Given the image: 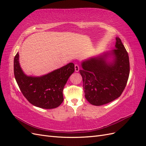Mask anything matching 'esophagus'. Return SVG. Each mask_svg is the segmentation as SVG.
<instances>
[{"label":"esophagus","instance_id":"obj_1","mask_svg":"<svg viewBox=\"0 0 146 146\" xmlns=\"http://www.w3.org/2000/svg\"><path fill=\"white\" fill-rule=\"evenodd\" d=\"M75 70H76V72H78L79 71V69H80V67H79V65L77 64H75Z\"/></svg>","mask_w":146,"mask_h":146}]
</instances>
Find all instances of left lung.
Segmentation results:
<instances>
[{
	"instance_id": "left-lung-1",
	"label": "left lung",
	"mask_w": 146,
	"mask_h": 146,
	"mask_svg": "<svg viewBox=\"0 0 146 146\" xmlns=\"http://www.w3.org/2000/svg\"><path fill=\"white\" fill-rule=\"evenodd\" d=\"M116 39V48L111 52L114 56L112 63L106 61L107 53L83 61L79 70L85 98L93 105L107 104L120 97L129 79V55L121 39Z\"/></svg>"
}]
</instances>
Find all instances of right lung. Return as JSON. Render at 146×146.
I'll use <instances>...</instances> for the list:
<instances>
[{
	"mask_svg": "<svg viewBox=\"0 0 146 146\" xmlns=\"http://www.w3.org/2000/svg\"><path fill=\"white\" fill-rule=\"evenodd\" d=\"M74 70V64L70 63L45 76L30 77L21 68L19 53L14 58L15 77L21 91L30 104L41 108H55L61 104L63 88Z\"/></svg>",
	"mask_w": 146,
	"mask_h": 146,
	"instance_id": "obj_1",
	"label": "right lung"
}]
</instances>
